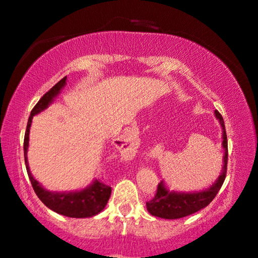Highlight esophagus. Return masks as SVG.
I'll return each instance as SVG.
<instances>
[{
	"instance_id": "34e87169",
	"label": "esophagus",
	"mask_w": 258,
	"mask_h": 258,
	"mask_svg": "<svg viewBox=\"0 0 258 258\" xmlns=\"http://www.w3.org/2000/svg\"><path fill=\"white\" fill-rule=\"evenodd\" d=\"M132 135H125L123 137V146H126V148H132Z\"/></svg>"
}]
</instances>
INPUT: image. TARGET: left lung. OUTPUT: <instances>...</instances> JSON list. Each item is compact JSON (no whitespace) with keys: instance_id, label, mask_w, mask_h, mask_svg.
Listing matches in <instances>:
<instances>
[{"instance_id":"obj_1","label":"left lung","mask_w":258,"mask_h":258,"mask_svg":"<svg viewBox=\"0 0 258 258\" xmlns=\"http://www.w3.org/2000/svg\"><path fill=\"white\" fill-rule=\"evenodd\" d=\"M215 116H216L217 119H220V124L222 126V137H223L222 146H223L224 149L223 168H222L220 177L208 189L195 192L169 191L164 182H160L157 185V191L155 194V197L149 202H147V209L153 216L167 218V220H177V218L189 216V215L197 213L199 210L209 206L211 201L220 191L225 176H227L228 140L223 117L217 110H215Z\"/></svg>"}]
</instances>
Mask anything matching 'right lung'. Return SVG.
<instances>
[{"label":"right lung","mask_w":258,"mask_h":258,"mask_svg":"<svg viewBox=\"0 0 258 258\" xmlns=\"http://www.w3.org/2000/svg\"><path fill=\"white\" fill-rule=\"evenodd\" d=\"M67 77L55 84L48 93H45L41 100L37 102V104L33 108L30 112L29 119H28L26 135H24V162H26V168L28 176L33 185L34 191L36 192L38 199L42 201L44 206H47L49 209H51L55 213L61 214L67 217H75V218H84V217H93L98 213H101L107 206L109 197L111 194V188L104 183H102L97 179L91 183L86 189L79 190V191H70V192H52L45 190L36 179L31 175L29 165H28L27 151L29 146V132L33 117L38 112L43 111L48 108V105L54 101V98L59 94V91L66 86Z\"/></svg>","instance_id":"1"}]
</instances>
